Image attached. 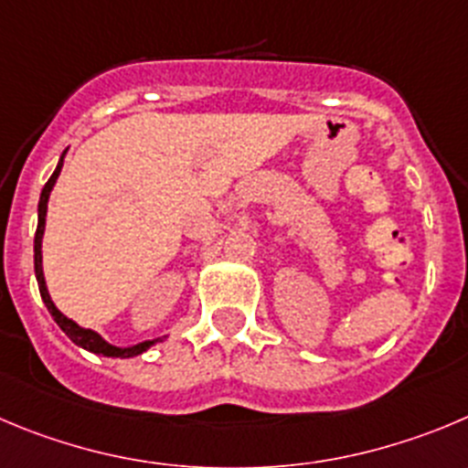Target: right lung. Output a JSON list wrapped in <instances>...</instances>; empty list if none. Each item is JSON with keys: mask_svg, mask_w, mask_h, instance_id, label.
I'll return each mask as SVG.
<instances>
[{"mask_svg": "<svg viewBox=\"0 0 468 468\" xmlns=\"http://www.w3.org/2000/svg\"><path fill=\"white\" fill-rule=\"evenodd\" d=\"M62 161H64V154H62V159H59V164H57L55 173L50 175V180H48L46 186H43L41 198H38V226H37V235H34V272H37L38 291H41L43 303H46L48 312L52 314V318H55L57 325L62 327L64 333H67V337L71 339L73 344H78V346L87 348V351H91V353H99V356H106V357H133V356H141L143 351H147V348H150L154 342H159V339H154V342L135 344V346H129V348L112 346V344H108L106 339L101 337V335H96L94 330H85V327H80V325H78V323H73L71 318L64 316V314L59 312V309L55 307V303H52V300H50V293H48L46 279H43V268H41V238H43V229H46L48 196H50L52 186H55V180H57V177H59V170H62Z\"/></svg>", "mask_w": 468, "mask_h": 468, "instance_id": "right-lung-1", "label": "right lung"}]
</instances>
